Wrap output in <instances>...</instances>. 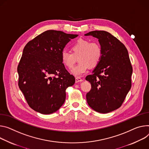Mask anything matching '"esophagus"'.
<instances>
[{
  "instance_id": "34e87169",
  "label": "esophagus",
  "mask_w": 149,
  "mask_h": 149,
  "mask_svg": "<svg viewBox=\"0 0 149 149\" xmlns=\"http://www.w3.org/2000/svg\"><path fill=\"white\" fill-rule=\"evenodd\" d=\"M82 81H83V79L81 78H78V77L75 78V83H79V82H82Z\"/></svg>"
}]
</instances>
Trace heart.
<instances>
[{"label":"heart","instance_id":"heart-1","mask_svg":"<svg viewBox=\"0 0 149 149\" xmlns=\"http://www.w3.org/2000/svg\"><path fill=\"white\" fill-rule=\"evenodd\" d=\"M72 53L63 50L61 60L68 68H71L74 65L76 58L79 63L71 71L72 75L77 77H81L89 70L90 67H96L100 62L103 52L100 45L97 42H91L86 39L80 38L72 45Z\"/></svg>","mask_w":149,"mask_h":149}]
</instances>
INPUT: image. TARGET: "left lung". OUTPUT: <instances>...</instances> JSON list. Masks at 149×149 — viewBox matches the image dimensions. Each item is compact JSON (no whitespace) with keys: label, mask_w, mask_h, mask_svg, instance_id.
Returning a JSON list of instances; mask_svg holds the SVG:
<instances>
[{"label":"left lung","mask_w":149,"mask_h":149,"mask_svg":"<svg viewBox=\"0 0 149 149\" xmlns=\"http://www.w3.org/2000/svg\"><path fill=\"white\" fill-rule=\"evenodd\" d=\"M84 35L98 38L103 52L100 62L86 78L91 85L87 102L94 111L109 113L122 105L131 87L132 68L128 52L123 43L107 31H93Z\"/></svg>","instance_id":"obj_1"}]
</instances>
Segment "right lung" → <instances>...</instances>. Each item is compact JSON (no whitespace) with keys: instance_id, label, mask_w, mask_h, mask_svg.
<instances>
[{"instance_id":"1","label":"right lung","mask_w":149,"mask_h":149,"mask_svg":"<svg viewBox=\"0 0 149 149\" xmlns=\"http://www.w3.org/2000/svg\"><path fill=\"white\" fill-rule=\"evenodd\" d=\"M78 34L47 30L24 48L18 66V86L30 107L42 114L56 112L66 99V88L75 78L66 70L61 53Z\"/></svg>"}]
</instances>
